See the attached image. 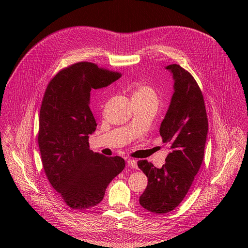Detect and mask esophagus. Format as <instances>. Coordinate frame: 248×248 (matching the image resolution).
Segmentation results:
<instances>
[{
  "mask_svg": "<svg viewBox=\"0 0 248 248\" xmlns=\"http://www.w3.org/2000/svg\"><path fill=\"white\" fill-rule=\"evenodd\" d=\"M127 165H128V167H130L132 169H136L137 168V162L134 159H128L127 160Z\"/></svg>",
  "mask_w": 248,
  "mask_h": 248,
  "instance_id": "34e87169",
  "label": "esophagus"
}]
</instances>
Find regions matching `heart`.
Here are the masks:
<instances>
[{"mask_svg":"<svg viewBox=\"0 0 248 248\" xmlns=\"http://www.w3.org/2000/svg\"><path fill=\"white\" fill-rule=\"evenodd\" d=\"M134 96L137 97H145V98H155L157 99L155 91L146 85H141L137 88L136 92L134 93Z\"/></svg>","mask_w":248,"mask_h":248,"instance_id":"heart-1","label":"heart"}]
</instances>
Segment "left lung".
Here are the masks:
<instances>
[{"mask_svg":"<svg viewBox=\"0 0 248 248\" xmlns=\"http://www.w3.org/2000/svg\"><path fill=\"white\" fill-rule=\"evenodd\" d=\"M165 68L172 77L173 93L159 132L170 152L161 169L146 160L137 162L148 178L139 203L155 214L172 211L186 197L202 164L208 133L204 99L195 79L180 64Z\"/></svg>","mask_w":248,"mask_h":248,"instance_id":"1","label":"left lung"}]
</instances>
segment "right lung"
<instances>
[{
	"instance_id": "obj_1",
	"label": "right lung",
	"mask_w": 248,
	"mask_h": 248,
	"mask_svg": "<svg viewBox=\"0 0 248 248\" xmlns=\"http://www.w3.org/2000/svg\"><path fill=\"white\" fill-rule=\"evenodd\" d=\"M120 78L119 73L81 62L61 70L45 91L38 134L43 168L54 189L73 209L100 203L109 184L124 169L123 158L93 152L88 142L97 126L89 107L91 91Z\"/></svg>"
}]
</instances>
